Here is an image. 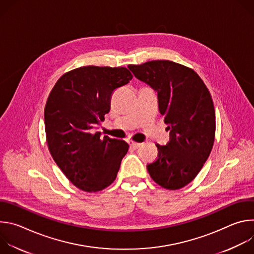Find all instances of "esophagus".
Segmentation results:
<instances>
[{
  "instance_id": "obj_1",
  "label": "esophagus",
  "mask_w": 254,
  "mask_h": 254,
  "mask_svg": "<svg viewBox=\"0 0 254 254\" xmlns=\"http://www.w3.org/2000/svg\"><path fill=\"white\" fill-rule=\"evenodd\" d=\"M129 146L132 148V149H137L141 146L140 142H135V141H130L129 142Z\"/></svg>"
}]
</instances>
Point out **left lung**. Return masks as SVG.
Returning <instances> with one entry per match:
<instances>
[{
  "instance_id": "left-lung-1",
  "label": "left lung",
  "mask_w": 254,
  "mask_h": 254,
  "mask_svg": "<svg viewBox=\"0 0 254 254\" xmlns=\"http://www.w3.org/2000/svg\"><path fill=\"white\" fill-rule=\"evenodd\" d=\"M133 75L158 92L159 111L170 130L166 146L157 143L158 158L147 166L161 187L178 190L201 171L213 148L215 110L211 94L196 72L170 60L127 66Z\"/></svg>"
}]
</instances>
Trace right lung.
Returning a JSON list of instances; mask_svg holds the SVG:
<instances>
[{
	"instance_id": "add662e5",
	"label": "right lung",
	"mask_w": 254,
	"mask_h": 254,
	"mask_svg": "<svg viewBox=\"0 0 254 254\" xmlns=\"http://www.w3.org/2000/svg\"><path fill=\"white\" fill-rule=\"evenodd\" d=\"M126 67L82 66L64 73L44 110L49 152L75 187L98 192L117 178L128 144L94 131L111 111L113 92L131 80Z\"/></svg>"
}]
</instances>
